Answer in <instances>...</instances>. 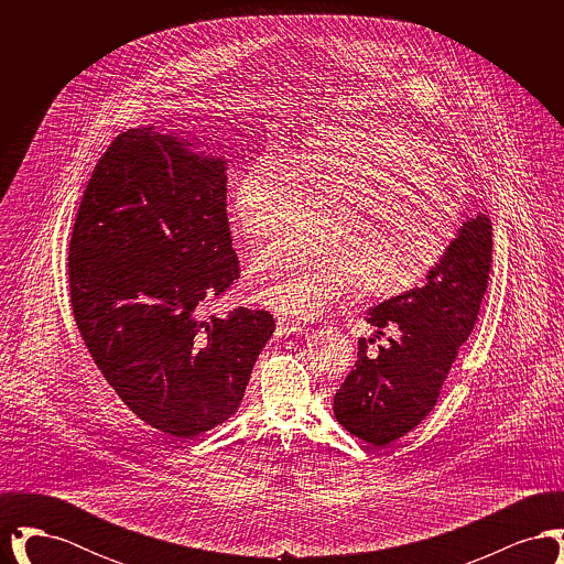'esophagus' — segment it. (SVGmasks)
<instances>
[{"label":"esophagus","instance_id":"esophagus-1","mask_svg":"<svg viewBox=\"0 0 564 564\" xmlns=\"http://www.w3.org/2000/svg\"><path fill=\"white\" fill-rule=\"evenodd\" d=\"M276 329H279L283 336L300 334V332H302V323L288 319V317H279V319H276Z\"/></svg>","mask_w":564,"mask_h":564}]
</instances>
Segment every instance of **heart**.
Returning a JSON list of instances; mask_svg holds the SVG:
<instances>
[{"instance_id": "b5f03b06", "label": "heart", "mask_w": 564, "mask_h": 564, "mask_svg": "<svg viewBox=\"0 0 564 564\" xmlns=\"http://www.w3.org/2000/svg\"><path fill=\"white\" fill-rule=\"evenodd\" d=\"M302 207H322L311 247L279 245L249 262L260 304L311 319L350 285L387 300L416 288L456 235L451 189L419 145L395 131L323 127L290 156L260 154L242 166L228 214L245 241L283 237Z\"/></svg>"}]
</instances>
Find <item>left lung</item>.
Wrapping results in <instances>:
<instances>
[{
    "instance_id": "obj_1",
    "label": "left lung",
    "mask_w": 564,
    "mask_h": 564,
    "mask_svg": "<svg viewBox=\"0 0 564 564\" xmlns=\"http://www.w3.org/2000/svg\"><path fill=\"white\" fill-rule=\"evenodd\" d=\"M490 262V219L467 217L421 288L368 311L366 322L378 329L395 325L400 338H389L376 357L368 355L366 338L359 340L355 368L334 395V416L345 430L384 446L430 414L478 319Z\"/></svg>"
}]
</instances>
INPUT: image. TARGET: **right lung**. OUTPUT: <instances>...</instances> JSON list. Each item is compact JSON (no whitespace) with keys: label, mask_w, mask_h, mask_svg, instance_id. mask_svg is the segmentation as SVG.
Instances as JSON below:
<instances>
[{"label":"right lung","mask_w":564,"mask_h":564,"mask_svg":"<svg viewBox=\"0 0 564 564\" xmlns=\"http://www.w3.org/2000/svg\"><path fill=\"white\" fill-rule=\"evenodd\" d=\"M154 127L118 134L82 196L69 292L82 338L118 398L189 440L228 421L274 332L269 311L203 319L239 279L224 156Z\"/></svg>","instance_id":"1"}]
</instances>
